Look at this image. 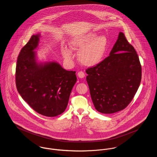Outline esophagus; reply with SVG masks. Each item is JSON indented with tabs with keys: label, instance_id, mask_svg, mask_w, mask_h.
<instances>
[{
	"label": "esophagus",
	"instance_id": "1",
	"mask_svg": "<svg viewBox=\"0 0 157 157\" xmlns=\"http://www.w3.org/2000/svg\"><path fill=\"white\" fill-rule=\"evenodd\" d=\"M77 75H78V77L79 78H83L85 77V73H84L83 71H79V72H78V74H77Z\"/></svg>",
	"mask_w": 157,
	"mask_h": 157
}]
</instances>
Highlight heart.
I'll use <instances>...</instances> for the list:
<instances>
[{"label":"heart","mask_w":157,"mask_h":157,"mask_svg":"<svg viewBox=\"0 0 157 157\" xmlns=\"http://www.w3.org/2000/svg\"><path fill=\"white\" fill-rule=\"evenodd\" d=\"M69 45L72 50L79 51L78 57L80 62L86 67H91L98 65L103 59L108 41L106 36L89 31L72 39ZM62 52L66 59L72 58L71 51L67 48H63Z\"/></svg>","instance_id":"obj_1"}]
</instances>
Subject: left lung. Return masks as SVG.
Instances as JSON below:
<instances>
[{
    "instance_id": "1",
    "label": "left lung",
    "mask_w": 157,
    "mask_h": 157,
    "mask_svg": "<svg viewBox=\"0 0 157 157\" xmlns=\"http://www.w3.org/2000/svg\"><path fill=\"white\" fill-rule=\"evenodd\" d=\"M86 72L93 104L103 113H113L127 107L141 79L137 53L121 32L109 56Z\"/></svg>"
}]
</instances>
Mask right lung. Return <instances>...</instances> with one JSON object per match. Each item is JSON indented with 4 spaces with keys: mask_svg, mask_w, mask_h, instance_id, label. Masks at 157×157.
I'll return each mask as SVG.
<instances>
[{
    "mask_svg": "<svg viewBox=\"0 0 157 157\" xmlns=\"http://www.w3.org/2000/svg\"><path fill=\"white\" fill-rule=\"evenodd\" d=\"M40 36L33 35L20 52L16 69V87L35 111L56 117L65 111L77 77L75 71H67L56 62H37L34 50Z\"/></svg>",
    "mask_w": 157,
    "mask_h": 157,
    "instance_id": "obj_1",
    "label": "right lung"
}]
</instances>
